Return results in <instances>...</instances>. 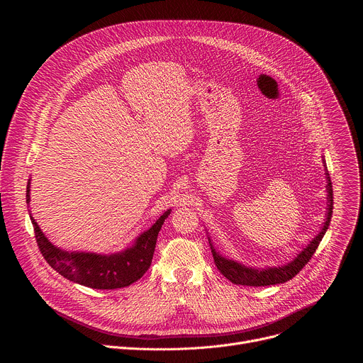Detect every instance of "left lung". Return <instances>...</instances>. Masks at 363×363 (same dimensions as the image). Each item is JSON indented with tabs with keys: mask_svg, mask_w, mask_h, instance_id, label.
Listing matches in <instances>:
<instances>
[{
	"mask_svg": "<svg viewBox=\"0 0 363 363\" xmlns=\"http://www.w3.org/2000/svg\"><path fill=\"white\" fill-rule=\"evenodd\" d=\"M323 167H325V175H326V192H328V208H326V218L323 223L322 230L318 233V235L310 241L290 263H286L284 266H276V267H266V269H254L244 266L242 263H238L235 260H231V258H227L221 255L211 241V237H208L211 252L214 257V263L220 273L228 279L234 284H241V286H272V284H280L291 280L307 263L315 251L318 250L323 235L328 231V227L332 220V213H333V189H332V182L330 177L326 168V162L323 160Z\"/></svg>",
	"mask_w": 363,
	"mask_h": 363,
	"instance_id": "left-lung-1",
	"label": "left lung"
}]
</instances>
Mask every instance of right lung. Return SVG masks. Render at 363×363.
<instances>
[{
	"instance_id": "right-lung-1",
	"label": "right lung",
	"mask_w": 363,
	"mask_h": 363,
	"mask_svg": "<svg viewBox=\"0 0 363 363\" xmlns=\"http://www.w3.org/2000/svg\"><path fill=\"white\" fill-rule=\"evenodd\" d=\"M30 181L26 199L30 203ZM30 213L38 248L45 262L67 280L99 290H113L138 281L150 267L157 238L164 221L171 214L165 211L149 230L136 237L133 244L113 254H97L86 251H66L51 244L43 234Z\"/></svg>"
}]
</instances>
